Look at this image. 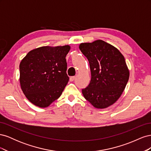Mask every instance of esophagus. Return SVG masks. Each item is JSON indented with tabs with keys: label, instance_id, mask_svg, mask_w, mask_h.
Returning <instances> with one entry per match:
<instances>
[{
	"label": "esophagus",
	"instance_id": "esophagus-1",
	"mask_svg": "<svg viewBox=\"0 0 151 151\" xmlns=\"http://www.w3.org/2000/svg\"><path fill=\"white\" fill-rule=\"evenodd\" d=\"M75 78H76L75 76H72V77H70V81H71V82L74 81V79H75Z\"/></svg>",
	"mask_w": 151,
	"mask_h": 151
}]
</instances>
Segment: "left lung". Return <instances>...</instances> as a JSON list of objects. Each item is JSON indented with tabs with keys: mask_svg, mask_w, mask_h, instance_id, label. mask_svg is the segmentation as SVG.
Here are the masks:
<instances>
[{
	"mask_svg": "<svg viewBox=\"0 0 151 151\" xmlns=\"http://www.w3.org/2000/svg\"><path fill=\"white\" fill-rule=\"evenodd\" d=\"M79 48L88 58L91 73L89 84L82 89L84 98L94 108L110 106L120 98L129 79L124 57L101 40L81 43Z\"/></svg>",
	"mask_w": 151,
	"mask_h": 151,
	"instance_id": "8db88e82",
	"label": "left lung"
}]
</instances>
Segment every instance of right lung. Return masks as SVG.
<instances>
[{
    "mask_svg": "<svg viewBox=\"0 0 151 151\" xmlns=\"http://www.w3.org/2000/svg\"><path fill=\"white\" fill-rule=\"evenodd\" d=\"M69 45L31 50L19 65L21 88L29 101L46 108L60 96L69 80L66 55Z\"/></svg>",
    "mask_w": 151,
    "mask_h": 151,
    "instance_id": "right-lung-1",
    "label": "right lung"
}]
</instances>
